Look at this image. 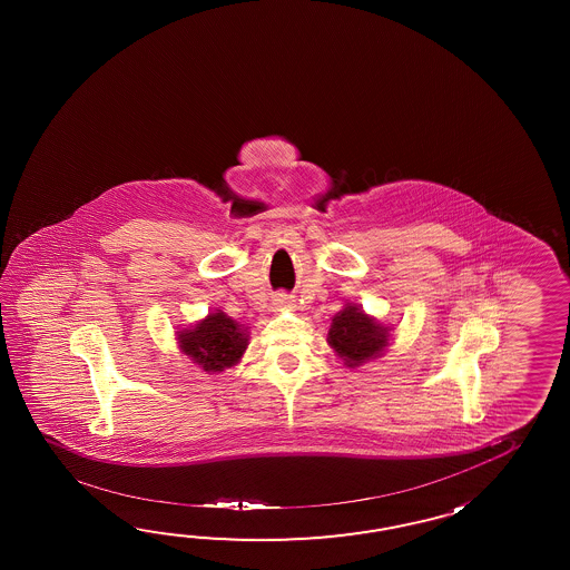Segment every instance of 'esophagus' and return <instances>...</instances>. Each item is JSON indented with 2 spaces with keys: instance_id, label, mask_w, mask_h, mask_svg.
I'll return each mask as SVG.
<instances>
[{
  "instance_id": "esophagus-1",
  "label": "esophagus",
  "mask_w": 570,
  "mask_h": 570,
  "mask_svg": "<svg viewBox=\"0 0 570 570\" xmlns=\"http://www.w3.org/2000/svg\"><path fill=\"white\" fill-rule=\"evenodd\" d=\"M289 307H293V302H291V297L287 293H275V295H273V299H271V309H273L275 314L285 312V309H289Z\"/></svg>"
}]
</instances>
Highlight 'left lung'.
Returning <instances> with one entry per match:
<instances>
[{
  "instance_id": "8db88e82",
  "label": "left lung",
  "mask_w": 570,
  "mask_h": 570,
  "mask_svg": "<svg viewBox=\"0 0 570 570\" xmlns=\"http://www.w3.org/2000/svg\"><path fill=\"white\" fill-rule=\"evenodd\" d=\"M391 342V326L381 324L373 315L364 314L356 303H346L332 317L327 344L348 368L383 356Z\"/></svg>"
}]
</instances>
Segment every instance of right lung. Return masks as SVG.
Wrapping results in <instances>:
<instances>
[{
	"label": "right lung",
	"mask_w": 570,
	"mask_h": 570,
	"mask_svg": "<svg viewBox=\"0 0 570 570\" xmlns=\"http://www.w3.org/2000/svg\"><path fill=\"white\" fill-rule=\"evenodd\" d=\"M177 334L179 351L206 373H222L243 358L248 348V327L216 309Z\"/></svg>",
	"instance_id": "1"
}]
</instances>
